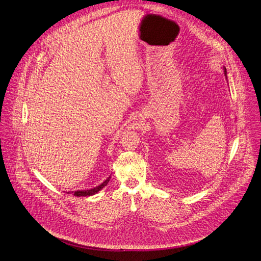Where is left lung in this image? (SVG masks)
<instances>
[{
  "label": "left lung",
  "mask_w": 261,
  "mask_h": 261,
  "mask_svg": "<svg viewBox=\"0 0 261 261\" xmlns=\"http://www.w3.org/2000/svg\"><path fill=\"white\" fill-rule=\"evenodd\" d=\"M224 74H225V76H227V70H226V68H224Z\"/></svg>",
  "instance_id": "1"
}]
</instances>
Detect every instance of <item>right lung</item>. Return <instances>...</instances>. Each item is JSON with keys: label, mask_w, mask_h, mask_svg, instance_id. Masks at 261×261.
I'll use <instances>...</instances> for the list:
<instances>
[{"label": "right lung", "mask_w": 261, "mask_h": 261, "mask_svg": "<svg viewBox=\"0 0 261 261\" xmlns=\"http://www.w3.org/2000/svg\"><path fill=\"white\" fill-rule=\"evenodd\" d=\"M110 176L103 182V183H101L99 186H97V187H93V188H90V189H86V191H76L75 193H73L74 194V196H76V197H89V196H93V195H96L97 193H99L101 189L103 188V187H105L107 184H108V182H109V180H110ZM67 194H69V193H67Z\"/></svg>", "instance_id": "right-lung-1"}]
</instances>
